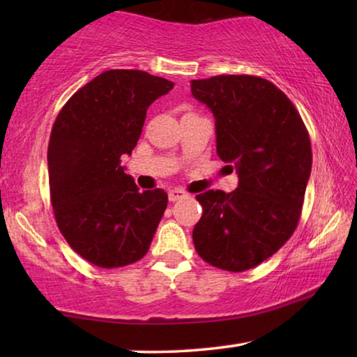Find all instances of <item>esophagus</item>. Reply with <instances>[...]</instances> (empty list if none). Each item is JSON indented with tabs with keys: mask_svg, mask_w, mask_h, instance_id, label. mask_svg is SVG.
Returning <instances> with one entry per match:
<instances>
[{
	"mask_svg": "<svg viewBox=\"0 0 357 357\" xmlns=\"http://www.w3.org/2000/svg\"><path fill=\"white\" fill-rule=\"evenodd\" d=\"M185 197H187V192H185V190H182V188H174V190H170V192H169V199L172 203L178 202V199H182Z\"/></svg>",
	"mask_w": 357,
	"mask_h": 357,
	"instance_id": "obj_1",
	"label": "esophagus"
}]
</instances>
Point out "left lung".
I'll return each instance as SVG.
<instances>
[{"label": "left lung", "instance_id": "1", "mask_svg": "<svg viewBox=\"0 0 357 357\" xmlns=\"http://www.w3.org/2000/svg\"><path fill=\"white\" fill-rule=\"evenodd\" d=\"M192 94L213 112L218 155L238 175L231 193L197 195L195 248L221 270H250L296 231L312 170L309 133L284 92L263 77L193 79Z\"/></svg>", "mask_w": 357, "mask_h": 357}]
</instances>
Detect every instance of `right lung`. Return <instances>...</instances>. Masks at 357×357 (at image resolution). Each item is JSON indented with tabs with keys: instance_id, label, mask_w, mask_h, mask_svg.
<instances>
[{
	"instance_id": "obj_1",
	"label": "right lung",
	"mask_w": 357,
	"mask_h": 357,
	"mask_svg": "<svg viewBox=\"0 0 357 357\" xmlns=\"http://www.w3.org/2000/svg\"><path fill=\"white\" fill-rule=\"evenodd\" d=\"M174 87L138 70H109L63 105L48 143V182L58 229L77 255L100 268L143 258L167 208L164 190L139 192L125 174L146 110Z\"/></svg>"
}]
</instances>
